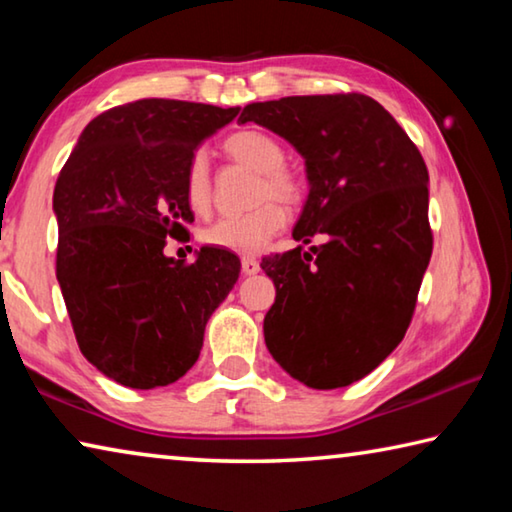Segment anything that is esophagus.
Wrapping results in <instances>:
<instances>
[{"mask_svg": "<svg viewBox=\"0 0 512 512\" xmlns=\"http://www.w3.org/2000/svg\"><path fill=\"white\" fill-rule=\"evenodd\" d=\"M241 273L244 275H257L259 273V262L257 259H253V257H244L241 259Z\"/></svg>", "mask_w": 512, "mask_h": 512, "instance_id": "1", "label": "esophagus"}]
</instances>
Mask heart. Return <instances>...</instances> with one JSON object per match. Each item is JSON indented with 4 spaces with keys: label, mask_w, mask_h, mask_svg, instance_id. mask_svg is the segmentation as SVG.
<instances>
[{
    "label": "heart",
    "mask_w": 512,
    "mask_h": 512,
    "mask_svg": "<svg viewBox=\"0 0 512 512\" xmlns=\"http://www.w3.org/2000/svg\"><path fill=\"white\" fill-rule=\"evenodd\" d=\"M223 151L230 160L246 164L259 173L255 185V203L275 198L282 205H298L302 201V180L284 167V149L273 135L244 128L225 137ZM185 201L189 210L205 214L212 205V171L205 151H196L185 171ZM287 223V214L277 203L267 201L255 210L237 216H223L203 232L205 244L232 250L237 255L262 253L277 232Z\"/></svg>",
    "instance_id": "1"
}]
</instances>
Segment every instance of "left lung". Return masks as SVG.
I'll list each match as a JSON object with an SVG mask.
<instances>
[{"label": "left lung", "mask_w": 512, "mask_h": 512, "mask_svg": "<svg viewBox=\"0 0 512 512\" xmlns=\"http://www.w3.org/2000/svg\"><path fill=\"white\" fill-rule=\"evenodd\" d=\"M239 121L268 128L305 158L309 196L293 239L327 237L262 259L275 284L266 348L309 388L350 386L400 345L411 323L433 248L427 164L366 94L250 103Z\"/></svg>", "instance_id": "left-lung-1"}]
</instances>
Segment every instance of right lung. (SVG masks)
Returning a JSON list of instances; mask_svg holds the SVG:
<instances>
[{"instance_id":"right-lung-1","label":"right lung","mask_w":512,"mask_h":512,"mask_svg":"<svg viewBox=\"0 0 512 512\" xmlns=\"http://www.w3.org/2000/svg\"><path fill=\"white\" fill-rule=\"evenodd\" d=\"M239 108L140 99L94 117L54 189L56 277L83 357L117 384L149 391L194 366L205 325L235 287L239 257L203 246L164 255L194 212L185 171L196 146Z\"/></svg>"}]
</instances>
